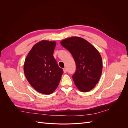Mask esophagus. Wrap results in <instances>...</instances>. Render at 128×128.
<instances>
[{
	"instance_id": "obj_1",
	"label": "esophagus",
	"mask_w": 128,
	"mask_h": 128,
	"mask_svg": "<svg viewBox=\"0 0 128 128\" xmlns=\"http://www.w3.org/2000/svg\"><path fill=\"white\" fill-rule=\"evenodd\" d=\"M63 70H64V73H66V72H67V69L66 68H64L63 69Z\"/></svg>"
}]
</instances>
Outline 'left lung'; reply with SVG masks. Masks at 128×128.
Returning a JSON list of instances; mask_svg holds the SVG:
<instances>
[{
    "instance_id": "left-lung-1",
    "label": "left lung",
    "mask_w": 128,
    "mask_h": 128,
    "mask_svg": "<svg viewBox=\"0 0 128 128\" xmlns=\"http://www.w3.org/2000/svg\"><path fill=\"white\" fill-rule=\"evenodd\" d=\"M61 45L72 56L76 70L72 79L78 90L87 92L98 83L102 70L100 54L94 46L79 37H72L61 42Z\"/></svg>"
}]
</instances>
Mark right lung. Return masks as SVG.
Returning a JSON list of instances; mask_svg holds the SVG:
<instances>
[{
	"mask_svg": "<svg viewBox=\"0 0 128 128\" xmlns=\"http://www.w3.org/2000/svg\"><path fill=\"white\" fill-rule=\"evenodd\" d=\"M56 46L55 41H40L33 46L24 61L27 80L42 94H50L54 91L64 72L53 56Z\"/></svg>",
	"mask_w": 128,
	"mask_h": 128,
	"instance_id": "obj_1",
	"label": "right lung"
}]
</instances>
